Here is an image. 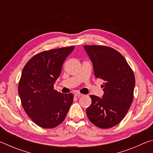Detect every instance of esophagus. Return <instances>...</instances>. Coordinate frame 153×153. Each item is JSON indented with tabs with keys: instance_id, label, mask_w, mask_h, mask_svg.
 Here are the masks:
<instances>
[{
	"instance_id": "1",
	"label": "esophagus",
	"mask_w": 153,
	"mask_h": 153,
	"mask_svg": "<svg viewBox=\"0 0 153 153\" xmlns=\"http://www.w3.org/2000/svg\"><path fill=\"white\" fill-rule=\"evenodd\" d=\"M74 95L76 96V97H82V96L84 95V94H81V93H79V92H76V93H75Z\"/></svg>"
}]
</instances>
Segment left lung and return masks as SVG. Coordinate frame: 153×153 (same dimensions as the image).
<instances>
[{
    "instance_id": "8db88e82",
    "label": "left lung",
    "mask_w": 153,
    "mask_h": 153,
    "mask_svg": "<svg viewBox=\"0 0 153 153\" xmlns=\"http://www.w3.org/2000/svg\"><path fill=\"white\" fill-rule=\"evenodd\" d=\"M92 61L94 76L104 80L102 98L90 95L92 103L86 108L88 118L100 128L117 125L132 103L135 76L126 59L117 51L102 45H85Z\"/></svg>"
}]
</instances>
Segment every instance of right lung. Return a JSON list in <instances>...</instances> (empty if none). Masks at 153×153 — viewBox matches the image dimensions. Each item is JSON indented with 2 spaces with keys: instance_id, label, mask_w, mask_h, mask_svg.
Wrapping results in <instances>:
<instances>
[{
  "instance_id": "add662e5",
  "label": "right lung",
  "mask_w": 153,
  "mask_h": 153,
  "mask_svg": "<svg viewBox=\"0 0 153 153\" xmlns=\"http://www.w3.org/2000/svg\"><path fill=\"white\" fill-rule=\"evenodd\" d=\"M74 49L72 46L41 52L31 58L23 69L18 86L22 107L41 128L60 125L73 102V94L58 92L54 89V83Z\"/></svg>"
}]
</instances>
